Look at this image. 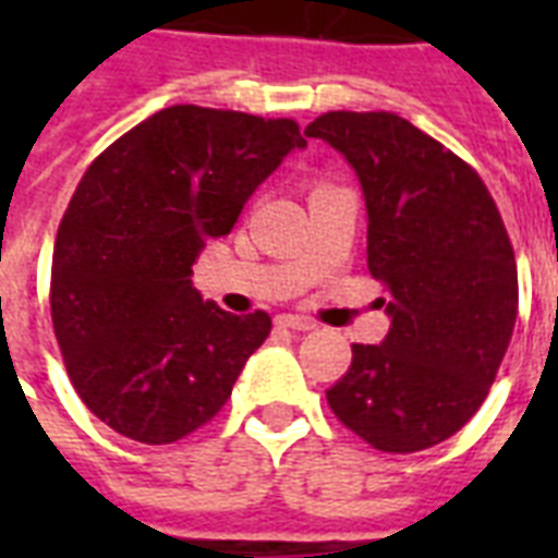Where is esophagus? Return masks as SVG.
<instances>
[{
	"mask_svg": "<svg viewBox=\"0 0 558 558\" xmlns=\"http://www.w3.org/2000/svg\"><path fill=\"white\" fill-rule=\"evenodd\" d=\"M278 324L280 327H289V330H298V332H306V330H315V322L313 318H306V315H278Z\"/></svg>",
	"mask_w": 558,
	"mask_h": 558,
	"instance_id": "1",
	"label": "esophagus"
}]
</instances>
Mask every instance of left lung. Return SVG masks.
I'll list each match as a JSON object with an SVG mask.
<instances>
[{
  "instance_id": "left-lung-1",
  "label": "left lung",
  "mask_w": 558,
  "mask_h": 558,
  "mask_svg": "<svg viewBox=\"0 0 558 558\" xmlns=\"http://www.w3.org/2000/svg\"><path fill=\"white\" fill-rule=\"evenodd\" d=\"M356 170L367 269L388 287L381 344H353L332 414L373 449H432L472 420L519 315L510 236L475 170L393 112H327L304 130Z\"/></svg>"
}]
</instances>
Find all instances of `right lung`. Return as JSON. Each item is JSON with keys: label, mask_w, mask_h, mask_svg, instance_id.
<instances>
[{"label": "right lung", "mask_w": 558, "mask_h": 558, "mask_svg": "<svg viewBox=\"0 0 558 558\" xmlns=\"http://www.w3.org/2000/svg\"><path fill=\"white\" fill-rule=\"evenodd\" d=\"M304 147L289 118L182 104L83 173L57 231L51 322L74 390L112 432L165 446L226 405L271 318L202 301L193 263Z\"/></svg>", "instance_id": "obj_1"}]
</instances>
